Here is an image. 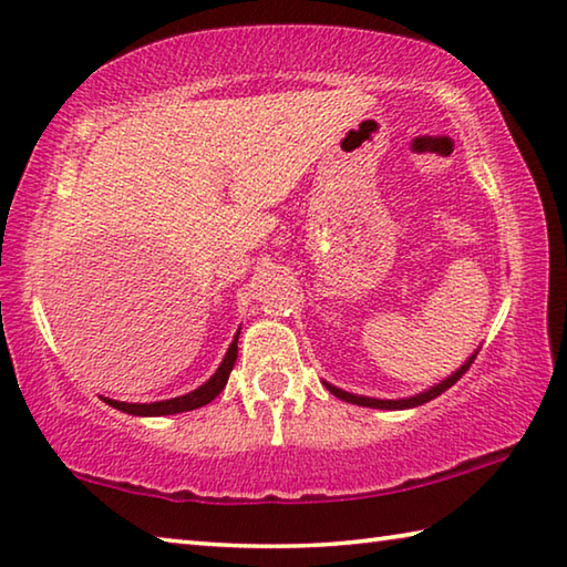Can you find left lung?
Returning <instances> with one entry per match:
<instances>
[{"label":"left lung","instance_id":"1","mask_svg":"<svg viewBox=\"0 0 567 567\" xmlns=\"http://www.w3.org/2000/svg\"><path fill=\"white\" fill-rule=\"evenodd\" d=\"M476 354H478V349L476 352H473L466 362H463L454 374H449L446 379H441L439 384H434V386H429V389H424V391H419V394H414V396H406V399H374V396H362V394H349V391H344V389H339V386H334V384H329V382H322L329 391H332V394L337 396V399H342V401H349V404H357V406H369V409H389V411H399V409H414V406H421V404H426V401H431V399H436L439 394H444L446 389H451L454 386L458 379L468 372V367L473 364V359H476Z\"/></svg>","mask_w":567,"mask_h":567}]
</instances>
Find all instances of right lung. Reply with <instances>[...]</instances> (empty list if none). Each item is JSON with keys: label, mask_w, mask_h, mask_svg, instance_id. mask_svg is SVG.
<instances>
[{"label": "right lung", "mask_w": 567, "mask_h": 567, "mask_svg": "<svg viewBox=\"0 0 567 567\" xmlns=\"http://www.w3.org/2000/svg\"><path fill=\"white\" fill-rule=\"evenodd\" d=\"M238 337H240V329L235 332L228 352H225L220 367L215 369V374L198 389L188 391V394L176 396V399H166V401H153V404H128V401H116L109 396H101V401H106L109 406L118 409V411H123V414H131V416H171V414H183V411H193V409L210 404V401L225 389V384H228V377L235 367V359H238Z\"/></svg>", "instance_id": "1"}]
</instances>
